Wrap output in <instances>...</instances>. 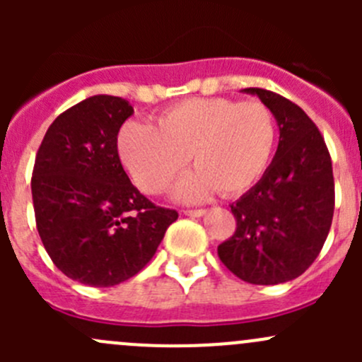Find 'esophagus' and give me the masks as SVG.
I'll list each match as a JSON object with an SVG mask.
<instances>
[{
  "mask_svg": "<svg viewBox=\"0 0 362 362\" xmlns=\"http://www.w3.org/2000/svg\"><path fill=\"white\" fill-rule=\"evenodd\" d=\"M206 214V210L204 208H194V210H184V215H187V217H202V215Z\"/></svg>",
  "mask_w": 362,
  "mask_h": 362,
  "instance_id": "34e87169",
  "label": "esophagus"
}]
</instances>
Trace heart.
<instances>
[{"label": "heart", "mask_w": 362, "mask_h": 362, "mask_svg": "<svg viewBox=\"0 0 362 362\" xmlns=\"http://www.w3.org/2000/svg\"><path fill=\"white\" fill-rule=\"evenodd\" d=\"M276 120L259 100L189 98L164 108L154 127L127 122L117 138L124 166L141 191L159 194L187 164L196 170L175 189L180 202L218 191L238 196L257 184L276 147Z\"/></svg>", "instance_id": "heart-1"}]
</instances>
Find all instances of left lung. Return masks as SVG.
<instances>
[{"label": "left lung", "instance_id": "left-lung-1", "mask_svg": "<svg viewBox=\"0 0 362 362\" xmlns=\"http://www.w3.org/2000/svg\"><path fill=\"white\" fill-rule=\"evenodd\" d=\"M245 93L272 108L280 141L261 180L231 204L236 231L217 254L238 279L275 286L303 275L322 250L334 211L333 164L319 127L298 105L259 87Z\"/></svg>", "mask_w": 362, "mask_h": 362}]
</instances>
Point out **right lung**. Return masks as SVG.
Returning <instances> with one entry per match:
<instances>
[{
  "mask_svg": "<svg viewBox=\"0 0 362 362\" xmlns=\"http://www.w3.org/2000/svg\"><path fill=\"white\" fill-rule=\"evenodd\" d=\"M133 112L122 98H87L50 124L36 152L31 194L40 238L57 269L90 287L141 272L178 217L145 198L124 171L117 134Z\"/></svg>",
  "mask_w": 362,
  "mask_h": 362,
  "instance_id": "right-lung-1",
  "label": "right lung"
}]
</instances>
